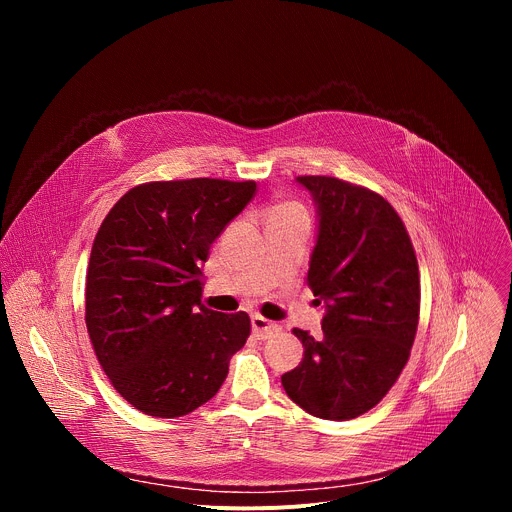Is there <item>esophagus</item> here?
I'll return each mask as SVG.
<instances>
[{
	"instance_id": "obj_1",
	"label": "esophagus",
	"mask_w": 512,
	"mask_h": 512,
	"mask_svg": "<svg viewBox=\"0 0 512 512\" xmlns=\"http://www.w3.org/2000/svg\"><path fill=\"white\" fill-rule=\"evenodd\" d=\"M251 330H253V334L259 338V340H263V338H267L269 334H273V332H277L279 330V326L277 324H273V322H269V320H265L263 316H251Z\"/></svg>"
}]
</instances>
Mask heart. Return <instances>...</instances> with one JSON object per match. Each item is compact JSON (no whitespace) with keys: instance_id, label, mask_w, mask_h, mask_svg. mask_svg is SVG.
<instances>
[{"instance_id":"heart-1","label":"heart","mask_w":512,"mask_h":512,"mask_svg":"<svg viewBox=\"0 0 512 512\" xmlns=\"http://www.w3.org/2000/svg\"><path fill=\"white\" fill-rule=\"evenodd\" d=\"M285 216H306V212L298 202L287 200V202H279L271 212V218H285Z\"/></svg>"}]
</instances>
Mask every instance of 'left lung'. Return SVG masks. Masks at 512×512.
<instances>
[{
	"instance_id": "1",
	"label": "left lung",
	"mask_w": 512,
	"mask_h": 512,
	"mask_svg": "<svg viewBox=\"0 0 512 512\" xmlns=\"http://www.w3.org/2000/svg\"><path fill=\"white\" fill-rule=\"evenodd\" d=\"M318 214L308 283L326 308L322 336L296 328L304 358L281 375L287 397L320 419L373 409L409 360L419 320V267L395 208L330 176H298Z\"/></svg>"
}]
</instances>
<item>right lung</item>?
I'll list each match as a JSON object with an SVG mask.
<instances>
[{"instance_id":"obj_1","label":"right lung","mask_w":512,"mask_h":512,"mask_svg":"<svg viewBox=\"0 0 512 512\" xmlns=\"http://www.w3.org/2000/svg\"><path fill=\"white\" fill-rule=\"evenodd\" d=\"M257 184L214 178L150 182L109 210L87 271V330L115 391L152 417L212 399L249 338L245 312L200 304L210 245Z\"/></svg>"}]
</instances>
